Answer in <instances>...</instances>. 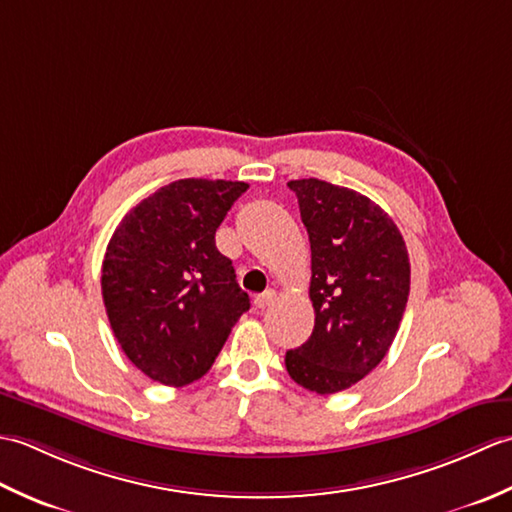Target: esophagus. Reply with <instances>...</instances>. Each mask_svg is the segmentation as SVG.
Wrapping results in <instances>:
<instances>
[{
    "instance_id": "1",
    "label": "esophagus",
    "mask_w": 512,
    "mask_h": 512,
    "mask_svg": "<svg viewBox=\"0 0 512 512\" xmlns=\"http://www.w3.org/2000/svg\"><path fill=\"white\" fill-rule=\"evenodd\" d=\"M275 299H277L275 290H266V292H262V295L255 297V308L257 310H266L268 306H273Z\"/></svg>"
}]
</instances>
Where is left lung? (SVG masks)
<instances>
[{"mask_svg": "<svg viewBox=\"0 0 512 512\" xmlns=\"http://www.w3.org/2000/svg\"><path fill=\"white\" fill-rule=\"evenodd\" d=\"M312 250L314 330L286 352L297 385L328 396L383 361L409 297V255L394 220L365 195L325 180H290Z\"/></svg>", "mask_w": 512, "mask_h": 512, "instance_id": "8db88e82", "label": "left lung"}]
</instances>
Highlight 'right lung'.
<instances>
[{"instance_id": "right-lung-1", "label": "right lung", "mask_w": 512, "mask_h": 512, "mask_svg": "<svg viewBox=\"0 0 512 512\" xmlns=\"http://www.w3.org/2000/svg\"><path fill=\"white\" fill-rule=\"evenodd\" d=\"M246 182L184 178L129 211L105 250L101 290L107 319L140 372L184 387L215 363L250 308L215 231Z\"/></svg>"}]
</instances>
